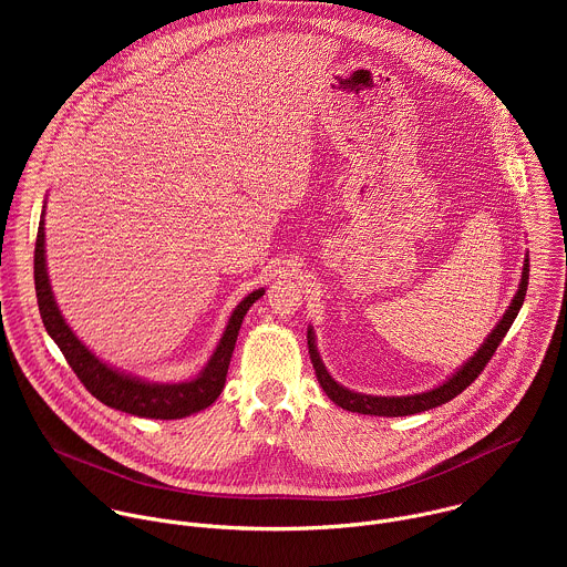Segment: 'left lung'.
<instances>
[{"mask_svg":"<svg viewBox=\"0 0 567 567\" xmlns=\"http://www.w3.org/2000/svg\"><path fill=\"white\" fill-rule=\"evenodd\" d=\"M527 282H529V256H525L518 291H516L512 305L507 307L505 316L501 318L498 326L487 337V341L480 346V350L453 377H449L442 385H437L433 390H426V392H420V394H406V396H374V394L354 392V390L337 383L332 379V374L326 370V365H322L320 354L316 350L313 330L309 328L307 330V346H309V357H311L318 383H320L322 390H326V394L337 403V406H341L343 411H350V413L377 415V417H406V415H415V413L437 409V406H442V403L457 396L462 390H466L477 379V374L484 370V365L492 361L494 352L503 343L505 334L512 328L514 318L518 316V311L523 307V300H525V293H527Z\"/></svg>","mask_w":567,"mask_h":567,"instance_id":"left-lung-1","label":"left lung"}]
</instances>
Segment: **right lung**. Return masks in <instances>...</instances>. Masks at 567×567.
Returning <instances> with one entry per match:
<instances>
[{
    "mask_svg": "<svg viewBox=\"0 0 567 567\" xmlns=\"http://www.w3.org/2000/svg\"><path fill=\"white\" fill-rule=\"evenodd\" d=\"M33 265H35V293H38L42 322L49 337L55 341L66 363L75 372V377L83 381V385L99 401H103L105 406L136 415V417H147V420H182L210 406L224 390L228 363L235 350L241 320H245L249 307L260 296H265V289H256L233 309L213 357L195 379L179 381V383H154V381H143L138 377L125 374L103 363L66 326V320L60 313L58 302L53 298L49 274H47L44 210L38 226Z\"/></svg>",
    "mask_w": 567,
    "mask_h": 567,
    "instance_id": "add662e5",
    "label": "right lung"
}]
</instances>
